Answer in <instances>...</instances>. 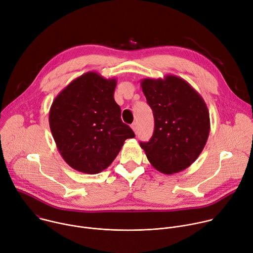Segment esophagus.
Returning a JSON list of instances; mask_svg holds the SVG:
<instances>
[{"instance_id": "obj_1", "label": "esophagus", "mask_w": 253, "mask_h": 253, "mask_svg": "<svg viewBox=\"0 0 253 253\" xmlns=\"http://www.w3.org/2000/svg\"><path fill=\"white\" fill-rule=\"evenodd\" d=\"M131 127H132V129H133V131L135 132V133H137V131H138V123H133L132 125H131Z\"/></svg>"}]
</instances>
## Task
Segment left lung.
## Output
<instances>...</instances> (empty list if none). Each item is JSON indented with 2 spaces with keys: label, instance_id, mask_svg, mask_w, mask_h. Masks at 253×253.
Segmentation results:
<instances>
[{
  "label": "left lung",
  "instance_id": "obj_1",
  "mask_svg": "<svg viewBox=\"0 0 253 253\" xmlns=\"http://www.w3.org/2000/svg\"><path fill=\"white\" fill-rule=\"evenodd\" d=\"M141 87L155 122L152 137L140 142L141 148L161 173L186 169L198 158L209 135V112L203 98L174 75L143 79Z\"/></svg>",
  "mask_w": 253,
  "mask_h": 253
}]
</instances>
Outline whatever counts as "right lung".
Here are the masks:
<instances>
[{"label": "right lung", "mask_w": 253, "mask_h": 253, "mask_svg": "<svg viewBox=\"0 0 253 253\" xmlns=\"http://www.w3.org/2000/svg\"><path fill=\"white\" fill-rule=\"evenodd\" d=\"M117 81L87 72L72 81L52 103L49 124L57 148L69 166L97 174L109 166L124 141L135 137L122 122L114 100Z\"/></svg>", "instance_id": "add662e5"}]
</instances>
